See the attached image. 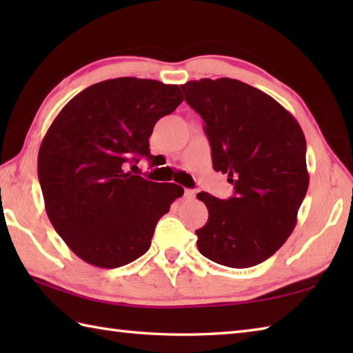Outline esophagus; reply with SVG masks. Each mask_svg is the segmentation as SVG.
<instances>
[{"mask_svg":"<svg viewBox=\"0 0 353 353\" xmlns=\"http://www.w3.org/2000/svg\"><path fill=\"white\" fill-rule=\"evenodd\" d=\"M183 196H185V199H188V200H191V199H194V197H196V191H194V190H185V192H183Z\"/></svg>","mask_w":353,"mask_h":353,"instance_id":"esophagus-1","label":"esophagus"}]
</instances>
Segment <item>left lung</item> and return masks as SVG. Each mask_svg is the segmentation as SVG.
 <instances>
[{"mask_svg": "<svg viewBox=\"0 0 353 353\" xmlns=\"http://www.w3.org/2000/svg\"><path fill=\"white\" fill-rule=\"evenodd\" d=\"M181 88L205 121L214 170L235 190L228 200L197 194L209 212L196 230L199 252L232 268L258 265L296 228L310 185L305 134L274 99L239 80L201 79Z\"/></svg>", "mask_w": 353, "mask_h": 353, "instance_id": "1", "label": "left lung"}]
</instances>
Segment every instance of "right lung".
<instances>
[{
    "mask_svg": "<svg viewBox=\"0 0 353 353\" xmlns=\"http://www.w3.org/2000/svg\"><path fill=\"white\" fill-rule=\"evenodd\" d=\"M183 101L181 88L119 77L77 94L42 139L37 176L45 211L80 259L117 268L142 256L156 223L183 188L127 171L139 156L152 159L153 127Z\"/></svg>",
    "mask_w": 353,
    "mask_h": 353,
    "instance_id": "1",
    "label": "right lung"
}]
</instances>
